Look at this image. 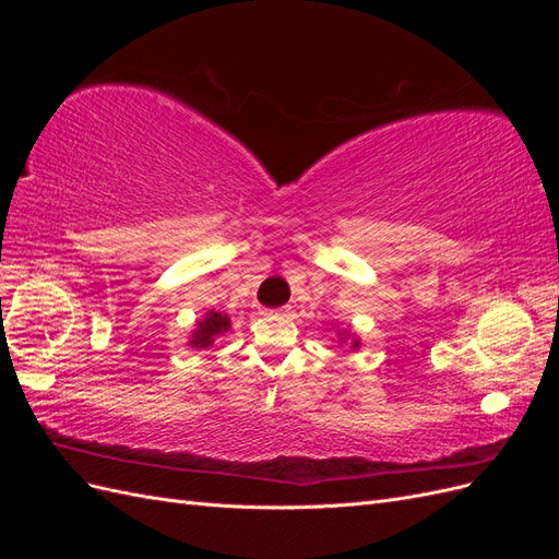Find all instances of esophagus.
Here are the masks:
<instances>
[{"label": "esophagus", "mask_w": 559, "mask_h": 559, "mask_svg": "<svg viewBox=\"0 0 559 559\" xmlns=\"http://www.w3.org/2000/svg\"><path fill=\"white\" fill-rule=\"evenodd\" d=\"M267 314H273V317H280V314H286V308H280V310H270Z\"/></svg>", "instance_id": "esophagus-1"}]
</instances>
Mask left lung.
I'll return each mask as SVG.
<instances>
[{
    "mask_svg": "<svg viewBox=\"0 0 559 559\" xmlns=\"http://www.w3.org/2000/svg\"><path fill=\"white\" fill-rule=\"evenodd\" d=\"M345 337H349V333H341V341H345ZM352 347H354V349L359 347V337H352Z\"/></svg>",
    "mask_w": 559,
    "mask_h": 559,
    "instance_id": "left-lung-1",
    "label": "left lung"
}]
</instances>
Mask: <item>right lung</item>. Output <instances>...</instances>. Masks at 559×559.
Listing matches in <instances>:
<instances>
[{"label":"right lung","instance_id":"obj_1","mask_svg":"<svg viewBox=\"0 0 559 559\" xmlns=\"http://www.w3.org/2000/svg\"><path fill=\"white\" fill-rule=\"evenodd\" d=\"M228 329H230V319L222 312L210 310L205 314V319H200L195 324V331L191 333L189 345L195 347V349H205L214 343L216 335H224Z\"/></svg>","mask_w":559,"mask_h":559}]
</instances>
